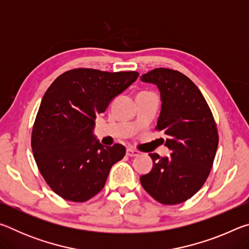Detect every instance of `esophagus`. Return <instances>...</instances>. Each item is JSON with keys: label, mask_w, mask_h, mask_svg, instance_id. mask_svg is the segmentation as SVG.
<instances>
[{"label": "esophagus", "mask_w": 249, "mask_h": 249, "mask_svg": "<svg viewBox=\"0 0 249 249\" xmlns=\"http://www.w3.org/2000/svg\"><path fill=\"white\" fill-rule=\"evenodd\" d=\"M126 155L129 156V157H135V156L140 155V151L132 149V148H128L127 150H126Z\"/></svg>", "instance_id": "obj_1"}]
</instances>
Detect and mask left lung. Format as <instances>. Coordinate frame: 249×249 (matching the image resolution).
Returning a JSON list of instances; mask_svg holds the SVG:
<instances>
[{
	"label": "left lung",
	"mask_w": 249,
	"mask_h": 249,
	"mask_svg": "<svg viewBox=\"0 0 249 249\" xmlns=\"http://www.w3.org/2000/svg\"><path fill=\"white\" fill-rule=\"evenodd\" d=\"M141 80L160 91L162 104L156 129L163 132L165 146L172 151L165 158L149 155L153 169L141 177V183L159 203H182L210 175L218 145L215 121L199 88L179 71L156 68Z\"/></svg>",
	"instance_id": "obj_1"
}]
</instances>
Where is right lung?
I'll return each mask as SVG.
<instances>
[{
  "mask_svg": "<svg viewBox=\"0 0 249 249\" xmlns=\"http://www.w3.org/2000/svg\"><path fill=\"white\" fill-rule=\"evenodd\" d=\"M138 75L78 68L59 75L46 91L34 123L32 148L43 178L62 199L86 202L98 195L112 166L125 156L123 145L103 146L92 130L96 116Z\"/></svg>",
  "mask_w": 249,
  "mask_h": 249,
  "instance_id": "right-lung-1",
  "label": "right lung"
}]
</instances>
